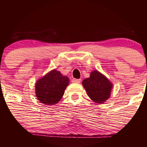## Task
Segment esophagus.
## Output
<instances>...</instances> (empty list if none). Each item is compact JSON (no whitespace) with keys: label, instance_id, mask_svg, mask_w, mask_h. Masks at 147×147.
Here are the masks:
<instances>
[{"label":"esophagus","instance_id":"obj_1","mask_svg":"<svg viewBox=\"0 0 147 147\" xmlns=\"http://www.w3.org/2000/svg\"><path fill=\"white\" fill-rule=\"evenodd\" d=\"M72 83H77V84H79L81 82V79H73L72 80Z\"/></svg>","mask_w":147,"mask_h":147}]
</instances>
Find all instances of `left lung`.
<instances>
[{
    "instance_id": "8db88e82",
    "label": "left lung",
    "mask_w": 147,
    "mask_h": 147,
    "mask_svg": "<svg viewBox=\"0 0 147 147\" xmlns=\"http://www.w3.org/2000/svg\"><path fill=\"white\" fill-rule=\"evenodd\" d=\"M82 85L88 97L96 103L105 102L110 97L113 84L97 70L91 72L90 77L84 79Z\"/></svg>"
}]
</instances>
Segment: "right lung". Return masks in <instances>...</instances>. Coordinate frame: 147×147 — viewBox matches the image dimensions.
<instances>
[{"label":"right lung","mask_w":147,"mask_h":147,"mask_svg":"<svg viewBox=\"0 0 147 147\" xmlns=\"http://www.w3.org/2000/svg\"><path fill=\"white\" fill-rule=\"evenodd\" d=\"M69 84V79L56 69L38 79L35 84V92L40 102L46 105L58 103Z\"/></svg>","instance_id":"1"}]
</instances>
